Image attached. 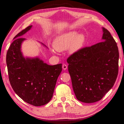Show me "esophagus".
Here are the masks:
<instances>
[{
	"label": "esophagus",
	"mask_w": 124,
	"mask_h": 124,
	"mask_svg": "<svg viewBox=\"0 0 124 124\" xmlns=\"http://www.w3.org/2000/svg\"><path fill=\"white\" fill-rule=\"evenodd\" d=\"M62 68L63 70H66L67 68V65L66 64H63L62 65Z\"/></svg>",
	"instance_id": "obj_1"
}]
</instances>
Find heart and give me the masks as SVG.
Returning <instances> with one entry per match:
<instances>
[{
	"instance_id": "1",
	"label": "heart",
	"mask_w": 124,
	"mask_h": 124,
	"mask_svg": "<svg viewBox=\"0 0 124 124\" xmlns=\"http://www.w3.org/2000/svg\"><path fill=\"white\" fill-rule=\"evenodd\" d=\"M85 37L83 34L78 35L75 31H70L58 36L54 41V47L58 51L68 49L70 54L79 51L85 43Z\"/></svg>"
}]
</instances>
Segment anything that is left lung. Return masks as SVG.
Segmentation results:
<instances>
[{
	"mask_svg": "<svg viewBox=\"0 0 124 124\" xmlns=\"http://www.w3.org/2000/svg\"><path fill=\"white\" fill-rule=\"evenodd\" d=\"M105 41L86 46L69 56L68 72L75 96L80 101H98L112 89L119 70L117 44L107 29L103 28Z\"/></svg>",
	"mask_w": 124,
	"mask_h": 124,
	"instance_id": "left-lung-1",
	"label": "left lung"
}]
</instances>
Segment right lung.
I'll use <instances>...</instances> for the list:
<instances>
[{
    "label": "right lung",
    "mask_w": 124,
    "mask_h": 124,
    "mask_svg": "<svg viewBox=\"0 0 124 124\" xmlns=\"http://www.w3.org/2000/svg\"><path fill=\"white\" fill-rule=\"evenodd\" d=\"M31 27H27L14 37L8 50L6 61L10 83L14 91L27 103L41 106L51 100L62 71V64L50 66L38 58L23 57L20 49L25 38L20 37Z\"/></svg>",
    "instance_id": "obj_1"
}]
</instances>
